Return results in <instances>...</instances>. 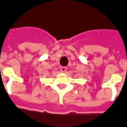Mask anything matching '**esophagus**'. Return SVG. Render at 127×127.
I'll return each instance as SVG.
<instances>
[{
  "label": "esophagus",
  "instance_id": "obj_1",
  "mask_svg": "<svg viewBox=\"0 0 127 127\" xmlns=\"http://www.w3.org/2000/svg\"><path fill=\"white\" fill-rule=\"evenodd\" d=\"M60 69H61V71H62L63 73H65V72H66V71H67V67H62Z\"/></svg>",
  "mask_w": 127,
  "mask_h": 127
}]
</instances>
